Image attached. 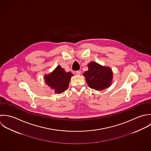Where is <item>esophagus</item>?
<instances>
[{
  "label": "esophagus",
  "mask_w": 151,
  "mask_h": 151,
  "mask_svg": "<svg viewBox=\"0 0 151 151\" xmlns=\"http://www.w3.org/2000/svg\"><path fill=\"white\" fill-rule=\"evenodd\" d=\"M75 73H76L77 75H80L81 74V70H77V71H76Z\"/></svg>",
  "instance_id": "1"
}]
</instances>
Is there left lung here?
I'll return each instance as SVG.
<instances>
[{
  "label": "left lung",
  "instance_id": "1",
  "mask_svg": "<svg viewBox=\"0 0 151 151\" xmlns=\"http://www.w3.org/2000/svg\"><path fill=\"white\" fill-rule=\"evenodd\" d=\"M88 66V70L83 75L91 88L102 91L111 86L113 75L110 68L101 66L95 62H91Z\"/></svg>",
  "mask_w": 151,
  "mask_h": 151
}]
</instances>
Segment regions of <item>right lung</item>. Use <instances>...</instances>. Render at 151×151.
I'll return each mask as SVG.
<instances>
[{"mask_svg": "<svg viewBox=\"0 0 151 151\" xmlns=\"http://www.w3.org/2000/svg\"><path fill=\"white\" fill-rule=\"evenodd\" d=\"M72 76L70 72H65L59 65L51 73L45 75L44 79L46 84L54 90L55 93L60 94L67 90Z\"/></svg>", "mask_w": 151, "mask_h": 151, "instance_id": "obj_1", "label": "right lung"}]
</instances>
